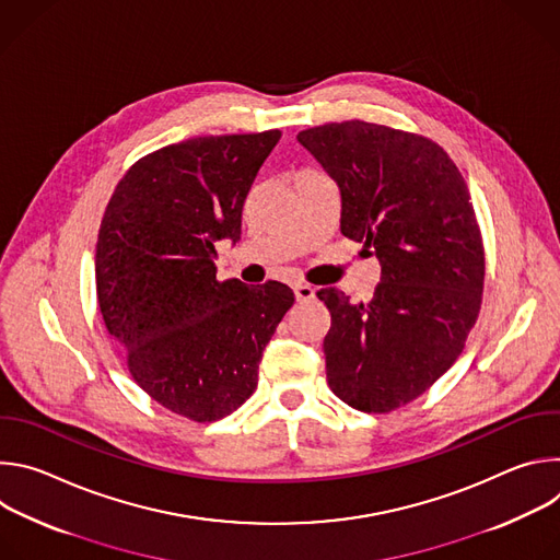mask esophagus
<instances>
[{
    "label": "esophagus",
    "mask_w": 560,
    "mask_h": 560,
    "mask_svg": "<svg viewBox=\"0 0 560 560\" xmlns=\"http://www.w3.org/2000/svg\"><path fill=\"white\" fill-rule=\"evenodd\" d=\"M292 290H294V296H296L299 303L314 299V290H312L307 283H296Z\"/></svg>",
    "instance_id": "obj_1"
}]
</instances>
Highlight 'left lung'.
<instances>
[{
  "label": "left lung",
  "mask_w": 560,
  "mask_h": 560,
  "mask_svg": "<svg viewBox=\"0 0 560 560\" xmlns=\"http://www.w3.org/2000/svg\"><path fill=\"white\" fill-rule=\"evenodd\" d=\"M341 192V232L381 264L368 303L318 290L330 389L387 415L430 389L460 357L483 301L486 250L467 184L432 139L350 119L296 135Z\"/></svg>",
  "instance_id": "left-lung-1"
}]
</instances>
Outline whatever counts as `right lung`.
Returning a JSON list of instances; mask_svg holds the SVG:
<instances>
[{"label":"right lung","instance_id":"add662e5","mask_svg":"<svg viewBox=\"0 0 560 560\" xmlns=\"http://www.w3.org/2000/svg\"><path fill=\"white\" fill-rule=\"evenodd\" d=\"M281 137L210 135L159 148L115 186L100 225L104 324L135 383L166 410L212 423L253 396L294 292L217 279L214 244L242 236L253 182Z\"/></svg>","mask_w":560,"mask_h":560}]
</instances>
